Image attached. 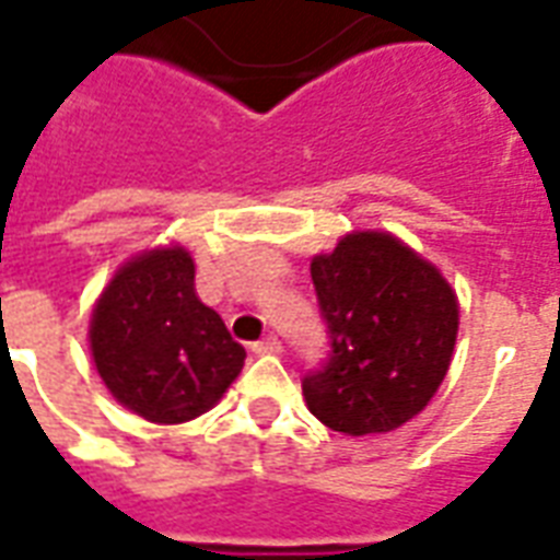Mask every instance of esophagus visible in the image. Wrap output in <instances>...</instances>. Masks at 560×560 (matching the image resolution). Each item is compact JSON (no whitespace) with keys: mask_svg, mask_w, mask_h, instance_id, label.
Instances as JSON below:
<instances>
[{"mask_svg":"<svg viewBox=\"0 0 560 560\" xmlns=\"http://www.w3.org/2000/svg\"><path fill=\"white\" fill-rule=\"evenodd\" d=\"M252 353L255 355H276L281 353V341L276 335H267V338H260V341L252 343Z\"/></svg>","mask_w":560,"mask_h":560,"instance_id":"esophagus-1","label":"esophagus"}]
</instances>
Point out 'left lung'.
<instances>
[{
	"instance_id": "obj_1",
	"label": "left lung",
	"mask_w": 560,
	"mask_h": 560,
	"mask_svg": "<svg viewBox=\"0 0 560 560\" xmlns=\"http://www.w3.org/2000/svg\"><path fill=\"white\" fill-rule=\"evenodd\" d=\"M329 359L302 395L326 428L347 436L407 424L448 374L457 293L433 264L383 231H355L312 260Z\"/></svg>"
}]
</instances>
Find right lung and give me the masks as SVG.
<instances>
[{
    "label": "right lung",
    "mask_w": 560,
    "mask_h": 560,
    "mask_svg": "<svg viewBox=\"0 0 560 560\" xmlns=\"http://www.w3.org/2000/svg\"><path fill=\"white\" fill-rule=\"evenodd\" d=\"M89 341L112 397L153 424L207 412L246 362L222 317L196 296V264L180 246L136 255L115 272Z\"/></svg>",
    "instance_id": "add662e5"
}]
</instances>
